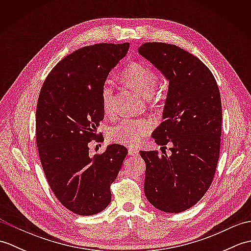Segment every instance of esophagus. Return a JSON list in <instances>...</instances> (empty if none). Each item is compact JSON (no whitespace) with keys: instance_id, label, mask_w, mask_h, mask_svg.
<instances>
[{"instance_id":"1","label":"esophagus","mask_w":251,"mask_h":251,"mask_svg":"<svg viewBox=\"0 0 251 251\" xmlns=\"http://www.w3.org/2000/svg\"><path fill=\"white\" fill-rule=\"evenodd\" d=\"M138 153H139V151L137 150V149H134V148H129L128 149V154L130 156H137Z\"/></svg>"}]
</instances>
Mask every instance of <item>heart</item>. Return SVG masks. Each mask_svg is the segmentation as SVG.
<instances>
[{"label":"heart","instance_id":"b5f03b06","mask_svg":"<svg viewBox=\"0 0 251 251\" xmlns=\"http://www.w3.org/2000/svg\"><path fill=\"white\" fill-rule=\"evenodd\" d=\"M124 82L145 97H150L157 84V75L151 68L140 62H134L122 72ZM101 105L105 115L113 114V87L105 83L101 89ZM151 125L145 120H122L119 124L111 127L110 139L124 146H136L149 131Z\"/></svg>","mask_w":251,"mask_h":251}]
</instances>
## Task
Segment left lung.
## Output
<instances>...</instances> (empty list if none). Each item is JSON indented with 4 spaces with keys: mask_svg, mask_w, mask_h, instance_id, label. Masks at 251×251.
Listing matches in <instances>:
<instances>
[{
    "mask_svg": "<svg viewBox=\"0 0 251 251\" xmlns=\"http://www.w3.org/2000/svg\"><path fill=\"white\" fill-rule=\"evenodd\" d=\"M138 52L168 81L163 120L152 138L172 143V155L140 151L146 162L145 194L157 209H189L209 189L220 152L222 106L211 71L199 58L166 43H145Z\"/></svg>",
    "mask_w": 251,
    "mask_h": 251,
    "instance_id": "left-lung-1",
    "label": "left lung"
}]
</instances>
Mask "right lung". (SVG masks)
Segmentation results:
<instances>
[{"label": "right lung", "mask_w": 251, "mask_h": 251, "mask_svg": "<svg viewBox=\"0 0 251 251\" xmlns=\"http://www.w3.org/2000/svg\"><path fill=\"white\" fill-rule=\"evenodd\" d=\"M128 49L129 43H102L73 51L57 63L41 89L35 129L42 167L58 201L76 215H96L108 207L110 185L128 152L110 145L100 155H90L88 148L104 116L101 89Z\"/></svg>", "instance_id": "add662e5"}]
</instances>
